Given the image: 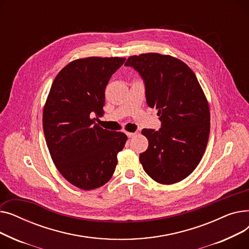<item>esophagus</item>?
<instances>
[{"label": "esophagus", "instance_id": "34e87169", "mask_svg": "<svg viewBox=\"0 0 249 249\" xmlns=\"http://www.w3.org/2000/svg\"><path fill=\"white\" fill-rule=\"evenodd\" d=\"M136 134H137L136 132H126V135H127L129 138H131V137L135 136Z\"/></svg>", "mask_w": 249, "mask_h": 249}]
</instances>
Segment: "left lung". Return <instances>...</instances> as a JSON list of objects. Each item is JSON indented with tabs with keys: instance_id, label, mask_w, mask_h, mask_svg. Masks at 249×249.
Listing matches in <instances>:
<instances>
[{
	"instance_id": "left-lung-1",
	"label": "left lung",
	"mask_w": 249,
	"mask_h": 249,
	"mask_svg": "<svg viewBox=\"0 0 249 249\" xmlns=\"http://www.w3.org/2000/svg\"><path fill=\"white\" fill-rule=\"evenodd\" d=\"M126 67L139 72L146 103L158 109L159 131L143 129L148 148L139 160L145 173L163 185L189 177L200 163L210 134V109L194 71L181 60L160 53L130 56Z\"/></svg>"
}]
</instances>
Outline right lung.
<instances>
[{
	"label": "right lung",
	"mask_w": 249,
	"mask_h": 249,
	"mask_svg": "<svg viewBox=\"0 0 249 249\" xmlns=\"http://www.w3.org/2000/svg\"><path fill=\"white\" fill-rule=\"evenodd\" d=\"M124 61L93 56L70 62L55 76L44 105L43 131L52 161L82 190L106 184L127 141L124 133L103 129L93 118L103 115L105 89Z\"/></svg>",
	"instance_id": "right-lung-1"
}]
</instances>
